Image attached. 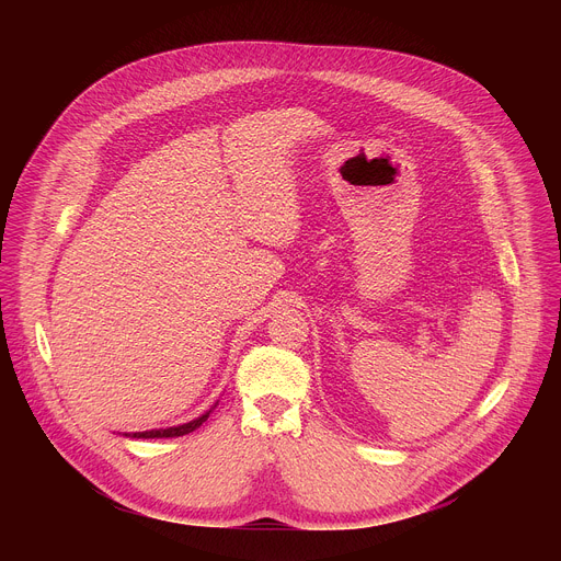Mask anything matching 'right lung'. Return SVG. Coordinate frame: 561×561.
Listing matches in <instances>:
<instances>
[{"instance_id":"1","label":"right lung","mask_w":561,"mask_h":561,"mask_svg":"<svg viewBox=\"0 0 561 561\" xmlns=\"http://www.w3.org/2000/svg\"><path fill=\"white\" fill-rule=\"evenodd\" d=\"M217 407V404H215ZM213 407V409H215ZM210 409V411H213ZM210 411H206L204 415H199L197 420H193V422H186V424H180V426H171V428H154V431H144V433H124L126 437H137V439H159V437H182V435H188V433H193L195 428H199L206 420H208V415H210Z\"/></svg>"}]
</instances>
